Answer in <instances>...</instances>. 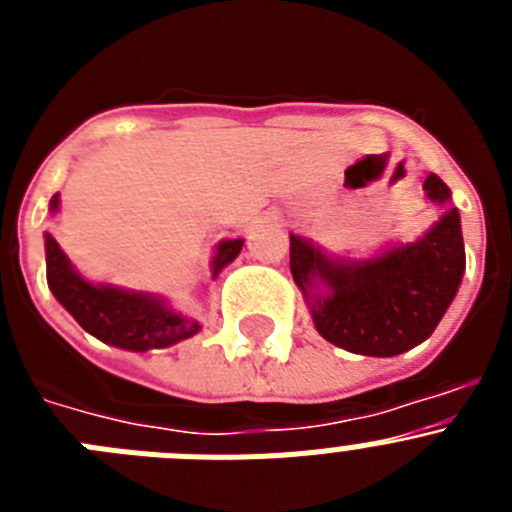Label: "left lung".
Wrapping results in <instances>:
<instances>
[{
    "instance_id": "obj_1",
    "label": "left lung",
    "mask_w": 512,
    "mask_h": 512,
    "mask_svg": "<svg viewBox=\"0 0 512 512\" xmlns=\"http://www.w3.org/2000/svg\"><path fill=\"white\" fill-rule=\"evenodd\" d=\"M423 189L438 205L451 202V189L436 174ZM464 266L456 207L423 238L374 259H330L300 235H289V269L312 323L325 341L361 356H397L423 343L456 297Z\"/></svg>"
}]
</instances>
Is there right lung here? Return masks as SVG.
Segmentation results:
<instances>
[{
  "label": "right lung",
  "instance_id": "add662e5",
  "mask_svg": "<svg viewBox=\"0 0 512 512\" xmlns=\"http://www.w3.org/2000/svg\"><path fill=\"white\" fill-rule=\"evenodd\" d=\"M58 194H53L51 210H58ZM243 241H223L212 259V277L228 266L241 253ZM45 277L48 287L66 310L74 315L81 328L99 338L128 351H148V348H166L200 333V323L174 312L153 295L128 292V289L110 287V284H92L71 266L66 253L51 233H45Z\"/></svg>",
  "mask_w": 512,
  "mask_h": 512
}]
</instances>
